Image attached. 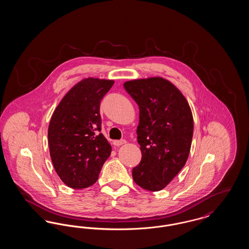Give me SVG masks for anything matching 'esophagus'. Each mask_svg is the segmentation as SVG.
<instances>
[{
	"instance_id": "obj_1",
	"label": "esophagus",
	"mask_w": 249,
	"mask_h": 249,
	"mask_svg": "<svg viewBox=\"0 0 249 249\" xmlns=\"http://www.w3.org/2000/svg\"><path fill=\"white\" fill-rule=\"evenodd\" d=\"M124 143H126V141H125V140H116V141H114V142H113V144H114V145H116V146L122 145V144H124Z\"/></svg>"
}]
</instances>
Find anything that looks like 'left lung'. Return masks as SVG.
I'll return each mask as SVG.
<instances>
[{"label":"left lung","mask_w":249,"mask_h":249,"mask_svg":"<svg viewBox=\"0 0 249 249\" xmlns=\"http://www.w3.org/2000/svg\"><path fill=\"white\" fill-rule=\"evenodd\" d=\"M124 89L139 107L137 142L142 160L132 169L134 182L159 191L186 164L193 136L190 105L178 88L162 77L135 79Z\"/></svg>","instance_id":"left-lung-1"}]
</instances>
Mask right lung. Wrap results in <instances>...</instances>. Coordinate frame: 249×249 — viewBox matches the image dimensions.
I'll return each mask as SVG.
<instances>
[{
  "label": "right lung",
  "mask_w": 249,
  "mask_h": 249,
  "mask_svg": "<svg viewBox=\"0 0 249 249\" xmlns=\"http://www.w3.org/2000/svg\"><path fill=\"white\" fill-rule=\"evenodd\" d=\"M113 85V80L85 78L62 98L50 119L51 160L61 181L71 189L93 185L111 154L110 143L100 133V103Z\"/></svg>",
  "instance_id": "1"
}]
</instances>
